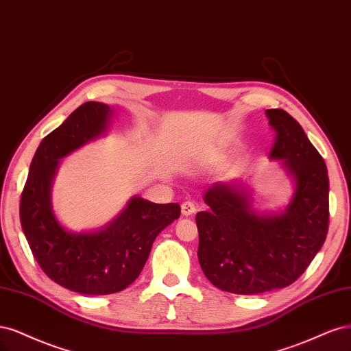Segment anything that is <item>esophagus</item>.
Segmentation results:
<instances>
[{
	"label": "esophagus",
	"mask_w": 351,
	"mask_h": 351,
	"mask_svg": "<svg viewBox=\"0 0 351 351\" xmlns=\"http://www.w3.org/2000/svg\"><path fill=\"white\" fill-rule=\"evenodd\" d=\"M182 216H185V217H188V216H192V214H194L195 211H197V208H195V204L192 201H185L184 204H182Z\"/></svg>",
	"instance_id": "1"
}]
</instances>
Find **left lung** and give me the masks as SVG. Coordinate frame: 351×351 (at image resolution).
Wrapping results in <instances>:
<instances>
[{
    "label": "left lung",
    "instance_id": "obj_1",
    "mask_svg": "<svg viewBox=\"0 0 351 351\" xmlns=\"http://www.w3.org/2000/svg\"><path fill=\"white\" fill-rule=\"evenodd\" d=\"M277 131L269 153L293 184L289 204L258 211L254 188L241 179L206 189L207 211L197 213L198 261L211 285L234 295H258L295 282L328 233L330 180L322 156L300 123L282 109L265 110Z\"/></svg>",
    "mask_w": 351,
    "mask_h": 351
}]
</instances>
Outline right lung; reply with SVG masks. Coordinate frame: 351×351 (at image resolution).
<instances>
[{
    "label": "right lung",
    "instance_id": "obj_1",
    "mask_svg": "<svg viewBox=\"0 0 351 351\" xmlns=\"http://www.w3.org/2000/svg\"><path fill=\"white\" fill-rule=\"evenodd\" d=\"M114 110L86 101L42 140L20 199V223L33 256L51 280L82 295H112L141 273L153 242L180 216L175 202L156 204L134 195L115 219L87 232L69 230L52 207L60 160L108 132Z\"/></svg>",
    "mask_w": 351,
    "mask_h": 351
}]
</instances>
